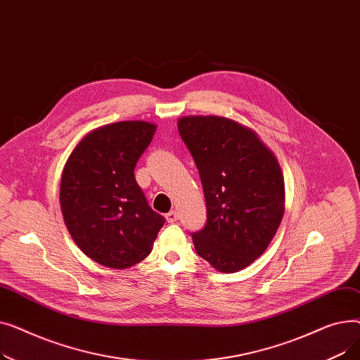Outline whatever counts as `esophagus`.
I'll return each instance as SVG.
<instances>
[{"instance_id": "34e87169", "label": "esophagus", "mask_w": 360, "mask_h": 360, "mask_svg": "<svg viewBox=\"0 0 360 360\" xmlns=\"http://www.w3.org/2000/svg\"><path fill=\"white\" fill-rule=\"evenodd\" d=\"M176 220H178V212L172 210V212H169V213L166 214V221H167V223H175Z\"/></svg>"}]
</instances>
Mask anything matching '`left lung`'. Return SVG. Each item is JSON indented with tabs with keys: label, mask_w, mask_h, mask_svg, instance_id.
Listing matches in <instances>:
<instances>
[{
	"label": "left lung",
	"mask_w": 360,
	"mask_h": 360,
	"mask_svg": "<svg viewBox=\"0 0 360 360\" xmlns=\"http://www.w3.org/2000/svg\"><path fill=\"white\" fill-rule=\"evenodd\" d=\"M181 139L202 184L207 221L193 233L197 254L221 273L248 267L274 238L285 213V179L255 131L224 117H184Z\"/></svg>",
	"instance_id": "obj_1"
}]
</instances>
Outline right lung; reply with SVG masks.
<instances>
[{
  "instance_id": "right-lung-1",
  "label": "right lung",
  "mask_w": 360,
  "mask_h": 360,
  "mask_svg": "<svg viewBox=\"0 0 360 360\" xmlns=\"http://www.w3.org/2000/svg\"><path fill=\"white\" fill-rule=\"evenodd\" d=\"M156 132L146 121H121L90 131L70 155L60 202L77 247L109 269H128L150 252L165 217L151 210L134 167Z\"/></svg>"
}]
</instances>
